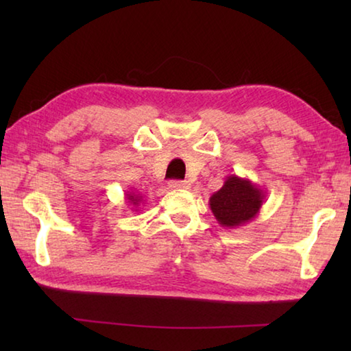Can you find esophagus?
Wrapping results in <instances>:
<instances>
[{"mask_svg":"<svg viewBox=\"0 0 351 351\" xmlns=\"http://www.w3.org/2000/svg\"><path fill=\"white\" fill-rule=\"evenodd\" d=\"M169 187L170 189H173V190H176V189H190V182L189 181H170L169 182Z\"/></svg>","mask_w":351,"mask_h":351,"instance_id":"1","label":"esophagus"}]
</instances>
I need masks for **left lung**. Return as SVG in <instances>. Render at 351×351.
Instances as JSON below:
<instances>
[{
    "instance_id": "obj_1",
    "label": "left lung",
    "mask_w": 351,
    "mask_h": 351,
    "mask_svg": "<svg viewBox=\"0 0 351 351\" xmlns=\"http://www.w3.org/2000/svg\"><path fill=\"white\" fill-rule=\"evenodd\" d=\"M265 198V192L257 184L247 178L230 175L209 198V206L219 226L234 229L252 221L260 213Z\"/></svg>"
}]
</instances>
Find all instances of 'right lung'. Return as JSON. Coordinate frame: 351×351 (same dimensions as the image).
I'll use <instances>...</instances> for the list:
<instances>
[{"instance_id": "1", "label": "right lung", "mask_w": 351, "mask_h": 351, "mask_svg": "<svg viewBox=\"0 0 351 351\" xmlns=\"http://www.w3.org/2000/svg\"><path fill=\"white\" fill-rule=\"evenodd\" d=\"M125 199L128 206H133L132 209H134V212L141 210V206L144 204V199H142V195L139 192H134V190H127L125 192Z\"/></svg>"}]
</instances>
